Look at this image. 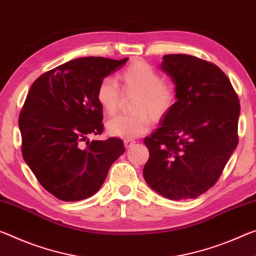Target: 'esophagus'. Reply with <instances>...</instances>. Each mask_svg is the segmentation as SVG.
<instances>
[{"label": "esophagus", "mask_w": 256, "mask_h": 256, "mask_svg": "<svg viewBox=\"0 0 256 256\" xmlns=\"http://www.w3.org/2000/svg\"><path fill=\"white\" fill-rule=\"evenodd\" d=\"M136 144V141L134 140H131V139H125L124 140V146H125V148H131L133 144Z\"/></svg>", "instance_id": "obj_1"}]
</instances>
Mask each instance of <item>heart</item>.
<instances>
[{"label":"heart","instance_id":"b5f03b06","mask_svg":"<svg viewBox=\"0 0 256 256\" xmlns=\"http://www.w3.org/2000/svg\"><path fill=\"white\" fill-rule=\"evenodd\" d=\"M124 94H136L133 102V115H118L109 120L106 128L114 136L133 139L146 134L152 126V120H164L176 102V88L155 68L144 62H134L120 76ZM122 91L110 77L104 78L96 88V101L107 115L118 112Z\"/></svg>","mask_w":256,"mask_h":256}]
</instances>
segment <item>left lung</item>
Returning a JSON list of instances; mask_svg holds the SVG:
<instances>
[{"instance_id":"obj_1","label":"left lung","mask_w":256,"mask_h":256,"mask_svg":"<svg viewBox=\"0 0 256 256\" xmlns=\"http://www.w3.org/2000/svg\"><path fill=\"white\" fill-rule=\"evenodd\" d=\"M160 68L172 77L176 102L144 144V178L173 200L208 192L221 176L238 144L240 104L216 64L189 54H166Z\"/></svg>"}]
</instances>
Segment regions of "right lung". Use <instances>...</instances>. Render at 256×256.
<instances>
[{
	"label": "right lung",
	"mask_w": 256,
	"mask_h": 256,
	"mask_svg": "<svg viewBox=\"0 0 256 256\" xmlns=\"http://www.w3.org/2000/svg\"><path fill=\"white\" fill-rule=\"evenodd\" d=\"M128 58L85 56L40 75L19 115L22 152L46 192L64 202L94 194L112 164L125 152L117 138L86 141L104 131L96 88Z\"/></svg>",
	"instance_id": "right-lung-1"
}]
</instances>
